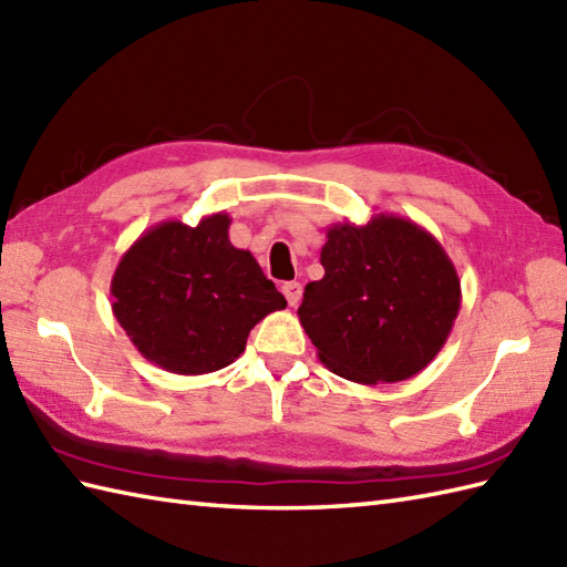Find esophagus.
<instances>
[{"label": "esophagus", "instance_id": "34e87169", "mask_svg": "<svg viewBox=\"0 0 567 567\" xmlns=\"http://www.w3.org/2000/svg\"><path fill=\"white\" fill-rule=\"evenodd\" d=\"M282 295L287 299V305L297 307L299 299H302V285H299V282H285L282 285Z\"/></svg>", "mask_w": 567, "mask_h": 567}]
</instances>
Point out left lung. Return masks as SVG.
Here are the masks:
<instances>
[{
  "label": "left lung",
  "mask_w": 567,
  "mask_h": 567,
  "mask_svg": "<svg viewBox=\"0 0 567 567\" xmlns=\"http://www.w3.org/2000/svg\"><path fill=\"white\" fill-rule=\"evenodd\" d=\"M321 265L323 277L305 287L297 315L336 375L360 384L409 380L449 341L461 280L426 228L394 214L333 224Z\"/></svg>",
  "instance_id": "8db88e82"
}]
</instances>
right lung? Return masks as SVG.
<instances>
[{
    "label": "right lung",
    "mask_w": 567,
    "mask_h": 567,
    "mask_svg": "<svg viewBox=\"0 0 567 567\" xmlns=\"http://www.w3.org/2000/svg\"><path fill=\"white\" fill-rule=\"evenodd\" d=\"M226 212L197 226L161 221L112 277V311L138 353L175 375H204L244 353L250 329L287 299L250 250L228 240Z\"/></svg>",
    "instance_id": "obj_1"
}]
</instances>
